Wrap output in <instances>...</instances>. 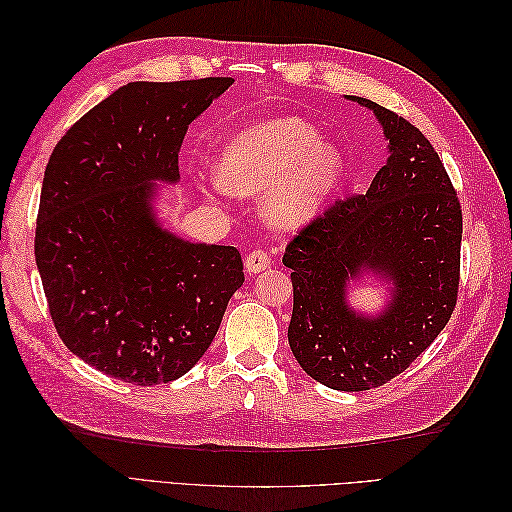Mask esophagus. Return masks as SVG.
I'll return each mask as SVG.
<instances>
[{
  "mask_svg": "<svg viewBox=\"0 0 512 512\" xmlns=\"http://www.w3.org/2000/svg\"><path fill=\"white\" fill-rule=\"evenodd\" d=\"M271 267V256L262 247H254V250L245 256V269L250 273H260Z\"/></svg>",
  "mask_w": 512,
  "mask_h": 512,
  "instance_id": "34e87169",
  "label": "esophagus"
}]
</instances>
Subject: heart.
Returning a JSON list of instances; mask_svg holds the SVG:
<instances>
[{"mask_svg": "<svg viewBox=\"0 0 512 512\" xmlns=\"http://www.w3.org/2000/svg\"><path fill=\"white\" fill-rule=\"evenodd\" d=\"M342 175V153L320 143L318 130L299 117L243 130L218 164L220 188L237 196L265 194L262 218L280 230L312 220Z\"/></svg>", "mask_w": 512, "mask_h": 512, "instance_id": "heart-1", "label": "heart"}]
</instances>
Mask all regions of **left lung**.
I'll return each instance as SVG.
<instances>
[{
    "label": "left lung",
    "instance_id": "8db88e82",
    "mask_svg": "<svg viewBox=\"0 0 512 512\" xmlns=\"http://www.w3.org/2000/svg\"><path fill=\"white\" fill-rule=\"evenodd\" d=\"M352 100L376 113L391 156L365 194L335 198L282 258L292 269L290 350L335 391H369L406 371L451 320L461 267V205L436 149L408 119ZM363 270L396 286L380 319L345 305V284Z\"/></svg>",
    "mask_w": 512,
    "mask_h": 512
}]
</instances>
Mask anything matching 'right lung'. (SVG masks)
<instances>
[{"label": "right lung", "instance_id": "1", "mask_svg": "<svg viewBox=\"0 0 512 512\" xmlns=\"http://www.w3.org/2000/svg\"><path fill=\"white\" fill-rule=\"evenodd\" d=\"M232 83L123 85L46 164L34 241L44 297L61 342L106 376L138 386L181 378L245 280L237 247L183 241L151 211V183L179 179L188 126Z\"/></svg>", "mask_w": 512, "mask_h": 512}]
</instances>
